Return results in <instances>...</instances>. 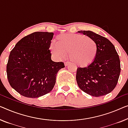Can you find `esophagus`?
Returning <instances> with one entry per match:
<instances>
[{"label": "esophagus", "instance_id": "esophagus-1", "mask_svg": "<svg viewBox=\"0 0 128 128\" xmlns=\"http://www.w3.org/2000/svg\"><path fill=\"white\" fill-rule=\"evenodd\" d=\"M70 64V62H64V66H68Z\"/></svg>", "mask_w": 128, "mask_h": 128}]
</instances>
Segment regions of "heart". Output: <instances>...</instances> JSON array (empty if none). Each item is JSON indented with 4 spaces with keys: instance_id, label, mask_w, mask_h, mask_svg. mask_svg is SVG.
Returning <instances> with one entry per match:
<instances>
[{
    "instance_id": "heart-1",
    "label": "heart",
    "mask_w": 128,
    "mask_h": 128,
    "mask_svg": "<svg viewBox=\"0 0 128 128\" xmlns=\"http://www.w3.org/2000/svg\"><path fill=\"white\" fill-rule=\"evenodd\" d=\"M50 50L58 59L64 58L69 53L72 62L80 67H86L96 58L98 45L94 40L86 36L64 34L57 37L55 44L50 45Z\"/></svg>"
}]
</instances>
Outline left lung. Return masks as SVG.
<instances>
[{"label": "left lung", "instance_id": "1", "mask_svg": "<svg viewBox=\"0 0 128 128\" xmlns=\"http://www.w3.org/2000/svg\"><path fill=\"white\" fill-rule=\"evenodd\" d=\"M91 38L98 45L94 62L86 67H78L76 79L78 86L92 96H104L111 92L117 85L121 72L119 56L115 47L106 38L92 31L80 30Z\"/></svg>", "mask_w": 128, "mask_h": 128}]
</instances>
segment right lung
Segmentation results:
<instances>
[{
  "label": "right lung",
  "instance_id": "1",
  "mask_svg": "<svg viewBox=\"0 0 128 128\" xmlns=\"http://www.w3.org/2000/svg\"><path fill=\"white\" fill-rule=\"evenodd\" d=\"M54 33L37 32L20 40L11 51L7 64L10 84L28 98H38L52 90L62 62L51 59L49 47Z\"/></svg>",
  "mask_w": 128,
  "mask_h": 128
}]
</instances>
